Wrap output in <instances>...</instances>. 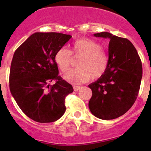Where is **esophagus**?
<instances>
[{"instance_id": "obj_1", "label": "esophagus", "mask_w": 151, "mask_h": 151, "mask_svg": "<svg viewBox=\"0 0 151 151\" xmlns=\"http://www.w3.org/2000/svg\"><path fill=\"white\" fill-rule=\"evenodd\" d=\"M73 88H74V90L75 91H77L78 90H79L81 89V86H75L74 85V86H73Z\"/></svg>"}]
</instances>
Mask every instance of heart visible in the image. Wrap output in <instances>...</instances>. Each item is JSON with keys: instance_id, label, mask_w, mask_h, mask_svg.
<instances>
[{"instance_id": "heart-1", "label": "heart", "mask_w": 151, "mask_h": 151, "mask_svg": "<svg viewBox=\"0 0 151 151\" xmlns=\"http://www.w3.org/2000/svg\"><path fill=\"white\" fill-rule=\"evenodd\" d=\"M72 50L66 48L58 50L55 61L62 72H66L72 62V53L75 57H81L78 63L79 68L71 69L66 72L64 79L68 82L79 84L86 82L91 77L97 79L106 70L109 59L99 43L88 38H81L72 43Z\"/></svg>"}]
</instances>
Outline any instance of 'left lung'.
I'll return each instance as SVG.
<instances>
[{
	"label": "left lung",
	"mask_w": 151,
	"mask_h": 151,
	"mask_svg": "<svg viewBox=\"0 0 151 151\" xmlns=\"http://www.w3.org/2000/svg\"><path fill=\"white\" fill-rule=\"evenodd\" d=\"M93 35L109 39V57L106 72L89 85L92 91L89 108L99 119L111 120L124 115L136 101L143 74L141 60L126 38L107 32Z\"/></svg>",
	"instance_id": "obj_1"
}]
</instances>
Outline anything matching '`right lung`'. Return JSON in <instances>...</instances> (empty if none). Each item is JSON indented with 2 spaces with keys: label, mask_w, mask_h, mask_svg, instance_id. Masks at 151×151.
I'll return each instance as SVG.
<instances>
[{
  "label": "right lung",
  "mask_w": 151,
  "mask_h": 151,
  "mask_svg": "<svg viewBox=\"0 0 151 151\" xmlns=\"http://www.w3.org/2000/svg\"><path fill=\"white\" fill-rule=\"evenodd\" d=\"M71 37L59 32H35L13 55L10 92L22 112L35 121L54 122L65 114V97L74 89L58 75L55 55ZM52 81L55 84L50 86Z\"/></svg>",
  "instance_id": "add662e5"
}]
</instances>
